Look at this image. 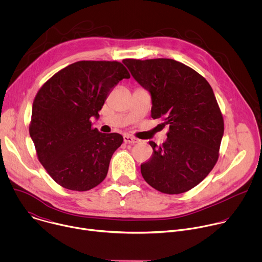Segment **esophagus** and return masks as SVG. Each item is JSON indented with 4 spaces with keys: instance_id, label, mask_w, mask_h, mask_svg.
<instances>
[{
    "instance_id": "1",
    "label": "esophagus",
    "mask_w": 262,
    "mask_h": 262,
    "mask_svg": "<svg viewBox=\"0 0 262 262\" xmlns=\"http://www.w3.org/2000/svg\"><path fill=\"white\" fill-rule=\"evenodd\" d=\"M123 141H124L125 144H135V143L138 142V140L136 138H134L129 135H124L123 136Z\"/></svg>"
}]
</instances>
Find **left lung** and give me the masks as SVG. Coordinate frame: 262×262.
<instances>
[{"label": "left lung", "mask_w": 262, "mask_h": 262, "mask_svg": "<svg viewBox=\"0 0 262 262\" xmlns=\"http://www.w3.org/2000/svg\"><path fill=\"white\" fill-rule=\"evenodd\" d=\"M151 95V117L169 125L167 140L141 165L145 181L165 194H181L212 170L224 135V120L213 91L200 74L173 59L122 61Z\"/></svg>", "instance_id": "8db88e82"}]
</instances>
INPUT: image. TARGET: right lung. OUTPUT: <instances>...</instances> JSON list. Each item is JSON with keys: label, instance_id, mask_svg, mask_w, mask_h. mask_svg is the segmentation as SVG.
Listing matches in <instances>:
<instances>
[{"label": "right lung", "instance_id": "obj_1", "mask_svg": "<svg viewBox=\"0 0 262 262\" xmlns=\"http://www.w3.org/2000/svg\"><path fill=\"white\" fill-rule=\"evenodd\" d=\"M130 76L116 61H79L61 69L40 88L32 106L30 137L39 162L61 186L88 191L106 176L120 134L92 127L107 94Z\"/></svg>", "mask_w": 262, "mask_h": 262}]
</instances>
